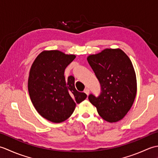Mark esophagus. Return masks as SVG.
<instances>
[{"mask_svg":"<svg viewBox=\"0 0 158 158\" xmlns=\"http://www.w3.org/2000/svg\"><path fill=\"white\" fill-rule=\"evenodd\" d=\"M84 92L87 95H89V89H88V88H86L85 90H84Z\"/></svg>","mask_w":158,"mask_h":158,"instance_id":"obj_1","label":"esophagus"}]
</instances>
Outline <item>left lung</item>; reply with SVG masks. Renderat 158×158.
<instances>
[{
    "instance_id": "left-lung-1",
    "label": "left lung",
    "mask_w": 158,
    "mask_h": 158,
    "mask_svg": "<svg viewBox=\"0 0 158 158\" xmlns=\"http://www.w3.org/2000/svg\"><path fill=\"white\" fill-rule=\"evenodd\" d=\"M101 85L100 95L89 100L100 116L110 123L122 119L136 98L137 82L132 63L119 48L105 49L87 58Z\"/></svg>"
}]
</instances>
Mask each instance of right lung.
Here are the masks:
<instances>
[{"instance_id": "1", "label": "right lung", "mask_w": 158, "mask_h": 158, "mask_svg": "<svg viewBox=\"0 0 158 158\" xmlns=\"http://www.w3.org/2000/svg\"><path fill=\"white\" fill-rule=\"evenodd\" d=\"M76 58L59 50H44L30 69L28 89L32 105L43 118L53 123L64 122L72 115L76 103L87 95L75 89V78L65 79L64 70Z\"/></svg>"}]
</instances>
